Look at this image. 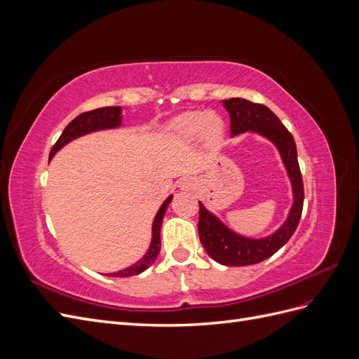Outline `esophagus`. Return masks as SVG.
<instances>
[{"label": "esophagus", "instance_id": "obj_1", "mask_svg": "<svg viewBox=\"0 0 359 359\" xmlns=\"http://www.w3.org/2000/svg\"><path fill=\"white\" fill-rule=\"evenodd\" d=\"M180 187L182 189V190H194V182L189 178V180H182L181 182H180Z\"/></svg>", "mask_w": 359, "mask_h": 359}]
</instances>
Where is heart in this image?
Wrapping results in <instances>:
<instances>
[{
  "label": "heart",
  "mask_w": 359,
  "mask_h": 359,
  "mask_svg": "<svg viewBox=\"0 0 359 359\" xmlns=\"http://www.w3.org/2000/svg\"><path fill=\"white\" fill-rule=\"evenodd\" d=\"M169 130L173 136L182 140L198 137L201 133L206 137H215L222 133L223 121L214 112H186L173 119L169 124Z\"/></svg>",
  "instance_id": "obj_1"
}]
</instances>
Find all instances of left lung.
Here are the masks:
<instances>
[{"label":"left lung","instance_id":"8db88e82","mask_svg":"<svg viewBox=\"0 0 359 359\" xmlns=\"http://www.w3.org/2000/svg\"><path fill=\"white\" fill-rule=\"evenodd\" d=\"M231 116V135L256 132L273 142L283 158L293 189V205L280 229L262 240H253L232 232L199 202V238L215 262L226 266H247L262 262L283 247L297 231L304 205V184L298 165L297 145L289 130L269 107L245 99L223 100Z\"/></svg>","mask_w":359,"mask_h":359}]
</instances>
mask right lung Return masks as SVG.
I'll list each match as a JSON object with an SVG mask.
<instances>
[{
	"label": "right lung",
	"mask_w": 359,
	"mask_h": 359,
	"mask_svg": "<svg viewBox=\"0 0 359 359\" xmlns=\"http://www.w3.org/2000/svg\"><path fill=\"white\" fill-rule=\"evenodd\" d=\"M121 107L119 106H107V107H100V109H94L90 112H83L81 115L76 116L73 121L64 128V132L61 133L60 139L55 142V145L52 147L49 158H52L55 156V153L58 149H61L64 145L69 144L70 140L83 136L86 133L91 132H97V130H104V128H115L121 126ZM172 196H169L163 205L160 206V210L156 215L154 223H153V240H151V245L148 248V252L145 253V256L137 260L136 264H133L132 266H128L126 269L116 271V273H111L107 276L111 277H132V276H137L140 273L153 265V262L156 260V257L160 253V227H161V222L163 217H165V212L168 210V205L170 203Z\"/></svg>",
	"instance_id": "add662e5"
}]
</instances>
